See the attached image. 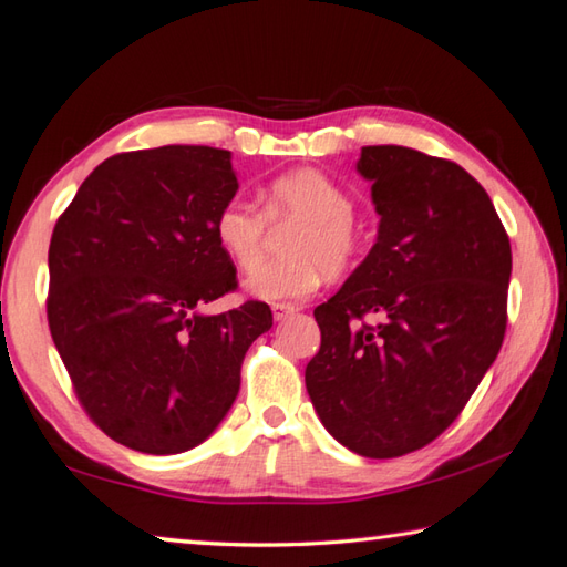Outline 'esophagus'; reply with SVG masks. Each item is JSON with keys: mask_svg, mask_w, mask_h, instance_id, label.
Masks as SVG:
<instances>
[{"mask_svg": "<svg viewBox=\"0 0 567 567\" xmlns=\"http://www.w3.org/2000/svg\"><path fill=\"white\" fill-rule=\"evenodd\" d=\"M295 312H297V307H295V305H285V302H280V305H272L275 321H285L287 317H292Z\"/></svg>", "mask_w": 567, "mask_h": 567, "instance_id": "esophagus-1", "label": "esophagus"}]
</instances>
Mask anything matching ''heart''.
<instances>
[{
    "mask_svg": "<svg viewBox=\"0 0 567 567\" xmlns=\"http://www.w3.org/2000/svg\"><path fill=\"white\" fill-rule=\"evenodd\" d=\"M265 216L299 220L287 238L285 260L262 262L246 277V290L268 302H299L312 295L324 270L347 272L359 255L353 233V198L324 174L299 169L262 188ZM265 216L240 198H230L216 216V240L238 268L248 270L262 255Z\"/></svg>",
    "mask_w": 567,
    "mask_h": 567,
    "instance_id": "b5f03b06",
    "label": "heart"
}]
</instances>
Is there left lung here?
Listing matches in <instances>:
<instances>
[{
    "instance_id": "8db88e82",
    "label": "left lung",
    "mask_w": 567,
    "mask_h": 567,
    "mask_svg": "<svg viewBox=\"0 0 567 567\" xmlns=\"http://www.w3.org/2000/svg\"><path fill=\"white\" fill-rule=\"evenodd\" d=\"M379 236L315 309L307 393L329 435L361 457L425 447L467 405L506 331L512 246L489 194L460 164L398 144L363 147ZM380 321L365 326L362 317Z\"/></svg>"
}]
</instances>
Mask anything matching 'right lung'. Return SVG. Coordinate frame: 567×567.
<instances>
[{
  "label": "right lung",
  "instance_id": "add662e5",
  "mask_svg": "<svg viewBox=\"0 0 567 567\" xmlns=\"http://www.w3.org/2000/svg\"><path fill=\"white\" fill-rule=\"evenodd\" d=\"M238 192L228 150L166 144L91 172L53 228L49 327L78 401L120 445L192 450L226 417L265 302L202 307L236 287L216 216Z\"/></svg>",
  "mask_w": 567,
  "mask_h": 567
}]
</instances>
